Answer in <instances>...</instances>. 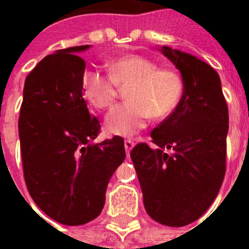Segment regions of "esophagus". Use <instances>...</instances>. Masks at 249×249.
Instances as JSON below:
<instances>
[{"label": "esophagus", "mask_w": 249, "mask_h": 249, "mask_svg": "<svg viewBox=\"0 0 249 249\" xmlns=\"http://www.w3.org/2000/svg\"><path fill=\"white\" fill-rule=\"evenodd\" d=\"M124 146H125V151H126V154L129 155V152L132 151V148L134 147V142L130 140H126L124 142Z\"/></svg>", "instance_id": "obj_1"}]
</instances>
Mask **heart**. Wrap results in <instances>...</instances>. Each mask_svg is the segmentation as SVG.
<instances>
[{"label": "heart", "mask_w": 249, "mask_h": 249, "mask_svg": "<svg viewBox=\"0 0 249 249\" xmlns=\"http://www.w3.org/2000/svg\"><path fill=\"white\" fill-rule=\"evenodd\" d=\"M108 76L88 71L83 76L84 97L98 109L112 107L117 88H126L129 103L117 106L106 116V132L133 137L147 126L152 117L169 115L181 99L183 81L172 68H158L154 60L140 54H125L107 63Z\"/></svg>", "instance_id": "obj_1"}]
</instances>
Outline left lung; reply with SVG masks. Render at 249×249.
Segmentation results:
<instances>
[{"label": "left lung", "instance_id": "1", "mask_svg": "<svg viewBox=\"0 0 249 249\" xmlns=\"http://www.w3.org/2000/svg\"><path fill=\"white\" fill-rule=\"evenodd\" d=\"M179 70L182 98L151 132V148L138 143L130 152L146 212L161 225L181 228L211 207L226 172L229 109L220 76L196 56L163 46Z\"/></svg>", "mask_w": 249, "mask_h": 249}]
</instances>
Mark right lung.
<instances>
[{"mask_svg":"<svg viewBox=\"0 0 249 249\" xmlns=\"http://www.w3.org/2000/svg\"><path fill=\"white\" fill-rule=\"evenodd\" d=\"M89 45L45 56L25 77L19 115L23 173L37 207L56 222L79 226L101 214L124 140L93 143L101 124L83 97Z\"/></svg>","mask_w":249,"mask_h":249,"instance_id":"right-lung-1","label":"right lung"}]
</instances>
